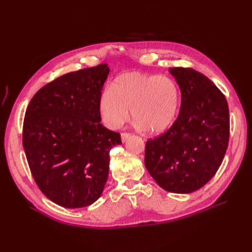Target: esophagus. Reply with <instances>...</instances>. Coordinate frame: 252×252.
Masks as SVG:
<instances>
[{"instance_id":"obj_1","label":"esophagus","mask_w":252,"mask_h":252,"mask_svg":"<svg viewBox=\"0 0 252 252\" xmlns=\"http://www.w3.org/2000/svg\"><path fill=\"white\" fill-rule=\"evenodd\" d=\"M131 134L129 132H122L121 133V139H122V142H126V140L130 136Z\"/></svg>"}]
</instances>
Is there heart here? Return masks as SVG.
Masks as SVG:
<instances>
[{
    "label": "heart",
    "instance_id": "1",
    "mask_svg": "<svg viewBox=\"0 0 252 252\" xmlns=\"http://www.w3.org/2000/svg\"><path fill=\"white\" fill-rule=\"evenodd\" d=\"M180 106L178 84L165 75L124 72L102 94L98 111L104 123L118 129L129 117L134 126L150 133L163 132L174 121Z\"/></svg>",
    "mask_w": 252,
    "mask_h": 252
}]
</instances>
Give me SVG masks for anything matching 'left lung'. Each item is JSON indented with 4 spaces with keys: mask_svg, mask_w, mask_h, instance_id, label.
I'll list each match as a JSON object with an SVG mask.
<instances>
[{
    "mask_svg": "<svg viewBox=\"0 0 252 252\" xmlns=\"http://www.w3.org/2000/svg\"><path fill=\"white\" fill-rule=\"evenodd\" d=\"M169 72L181 89L177 120L145 146V166L159 187L190 193L203 187L223 162L229 141V109L225 95L192 68Z\"/></svg>",
    "mask_w": 252,
    "mask_h": 252,
    "instance_id": "1",
    "label": "left lung"
}]
</instances>
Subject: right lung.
I'll return each mask as SVG.
<instances>
[{
	"mask_svg": "<svg viewBox=\"0 0 252 252\" xmlns=\"http://www.w3.org/2000/svg\"><path fill=\"white\" fill-rule=\"evenodd\" d=\"M107 64L66 73L43 86L26 109L23 146L32 177L50 201L82 208L101 196L119 132L101 124Z\"/></svg>",
	"mask_w": 252,
	"mask_h": 252,
	"instance_id": "obj_1",
	"label": "right lung"
}]
</instances>
